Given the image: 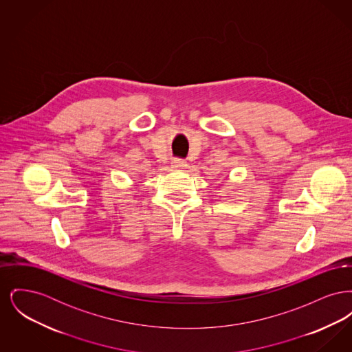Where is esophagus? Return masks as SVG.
<instances>
[{
    "label": "esophagus",
    "instance_id": "34e87169",
    "mask_svg": "<svg viewBox=\"0 0 352 352\" xmlns=\"http://www.w3.org/2000/svg\"><path fill=\"white\" fill-rule=\"evenodd\" d=\"M171 166L174 168H187V162L184 160H174L171 162Z\"/></svg>",
    "mask_w": 352,
    "mask_h": 352
}]
</instances>
